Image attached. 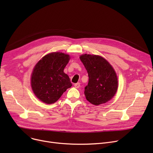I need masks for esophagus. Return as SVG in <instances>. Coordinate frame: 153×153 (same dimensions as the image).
Masks as SVG:
<instances>
[{
	"label": "esophagus",
	"instance_id": "34e87169",
	"mask_svg": "<svg viewBox=\"0 0 153 153\" xmlns=\"http://www.w3.org/2000/svg\"><path fill=\"white\" fill-rule=\"evenodd\" d=\"M74 87H75L76 88H77V89H78V88L80 87V83H79V82H77V83L75 84H74Z\"/></svg>",
	"mask_w": 153,
	"mask_h": 153
}]
</instances>
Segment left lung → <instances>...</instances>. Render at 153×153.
<instances>
[{
    "instance_id": "8db88e82",
    "label": "left lung",
    "mask_w": 153,
    "mask_h": 153,
    "mask_svg": "<svg viewBox=\"0 0 153 153\" xmlns=\"http://www.w3.org/2000/svg\"><path fill=\"white\" fill-rule=\"evenodd\" d=\"M80 59L89 76L85 86L86 99L93 105H99L113 98L118 89V78L110 64L98 55L82 54Z\"/></svg>"
}]
</instances>
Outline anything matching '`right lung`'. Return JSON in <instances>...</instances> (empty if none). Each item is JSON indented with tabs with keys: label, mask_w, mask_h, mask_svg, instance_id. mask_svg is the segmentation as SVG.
Wrapping results in <instances>:
<instances>
[{
	"label": "right lung",
	"mask_w": 153,
	"mask_h": 153,
	"mask_svg": "<svg viewBox=\"0 0 153 153\" xmlns=\"http://www.w3.org/2000/svg\"><path fill=\"white\" fill-rule=\"evenodd\" d=\"M70 59L68 54L51 53L45 55L35 65L31 77V85L35 95L47 104L57 101L72 86L64 69Z\"/></svg>",
	"instance_id": "add662e5"
}]
</instances>
